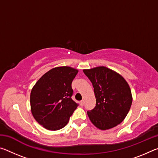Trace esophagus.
Instances as JSON below:
<instances>
[{"label": "esophagus", "mask_w": 158, "mask_h": 158, "mask_svg": "<svg viewBox=\"0 0 158 158\" xmlns=\"http://www.w3.org/2000/svg\"><path fill=\"white\" fill-rule=\"evenodd\" d=\"M79 104H80V105H81V106H84V100H82L80 101Z\"/></svg>", "instance_id": "esophagus-1"}]
</instances>
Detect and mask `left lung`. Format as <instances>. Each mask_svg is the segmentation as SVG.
I'll use <instances>...</instances> for the list:
<instances>
[{"instance_id":"1","label":"left lung","mask_w":158,"mask_h":158,"mask_svg":"<svg viewBox=\"0 0 158 158\" xmlns=\"http://www.w3.org/2000/svg\"><path fill=\"white\" fill-rule=\"evenodd\" d=\"M94 88L96 106L87 114L92 123L105 130L121 123L130 111L132 96L121 74L104 66L84 69Z\"/></svg>"}]
</instances>
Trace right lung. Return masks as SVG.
Here are the masks:
<instances>
[{
  "mask_svg": "<svg viewBox=\"0 0 158 158\" xmlns=\"http://www.w3.org/2000/svg\"><path fill=\"white\" fill-rule=\"evenodd\" d=\"M78 69L63 66L53 68L36 82L31 93L34 118L49 130H60L68 124L78 106L73 100L72 82Z\"/></svg>",
  "mask_w": 158,
  "mask_h": 158,
  "instance_id": "right-lung-1",
  "label": "right lung"
}]
</instances>
